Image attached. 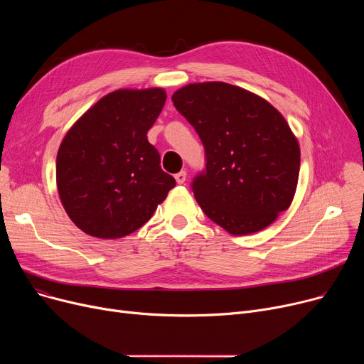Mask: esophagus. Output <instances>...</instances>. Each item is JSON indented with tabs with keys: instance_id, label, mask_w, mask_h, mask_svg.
<instances>
[{
	"instance_id": "1",
	"label": "esophagus",
	"mask_w": 364,
	"mask_h": 364,
	"mask_svg": "<svg viewBox=\"0 0 364 364\" xmlns=\"http://www.w3.org/2000/svg\"><path fill=\"white\" fill-rule=\"evenodd\" d=\"M186 177H187V174H186V171H180L178 174H176V181L178 183V184H183L184 181H186Z\"/></svg>"
}]
</instances>
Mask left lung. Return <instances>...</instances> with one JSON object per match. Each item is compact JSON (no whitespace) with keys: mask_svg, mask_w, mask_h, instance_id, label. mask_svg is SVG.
Listing matches in <instances>:
<instances>
[{"mask_svg":"<svg viewBox=\"0 0 364 364\" xmlns=\"http://www.w3.org/2000/svg\"><path fill=\"white\" fill-rule=\"evenodd\" d=\"M172 102L203 143L206 166L192 190L209 220L240 236L262 230L289 208L301 153L279 110L225 82L188 84Z\"/></svg>","mask_w":364,"mask_h":364,"instance_id":"left-lung-1","label":"left lung"}]
</instances>
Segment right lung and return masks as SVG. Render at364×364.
Wrapping results in <instances>:
<instances>
[{
	"mask_svg": "<svg viewBox=\"0 0 364 364\" xmlns=\"http://www.w3.org/2000/svg\"><path fill=\"white\" fill-rule=\"evenodd\" d=\"M165 100L162 88L113 91L68 131L57 151V188L84 233L118 239L139 230L176 186L147 140Z\"/></svg>",
	"mask_w": 364,
	"mask_h": 364,
	"instance_id": "add662e5",
	"label": "right lung"
}]
</instances>
